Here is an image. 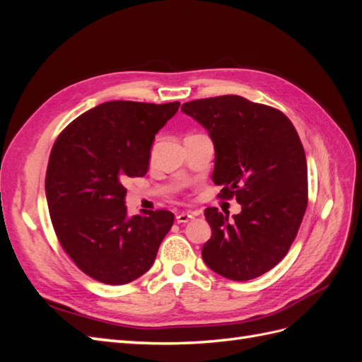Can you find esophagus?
<instances>
[{
  "instance_id": "obj_1",
  "label": "esophagus",
  "mask_w": 362,
  "mask_h": 362,
  "mask_svg": "<svg viewBox=\"0 0 362 362\" xmlns=\"http://www.w3.org/2000/svg\"><path fill=\"white\" fill-rule=\"evenodd\" d=\"M194 213H180L177 216V222L178 223H187L189 221H192V218H194Z\"/></svg>"
}]
</instances>
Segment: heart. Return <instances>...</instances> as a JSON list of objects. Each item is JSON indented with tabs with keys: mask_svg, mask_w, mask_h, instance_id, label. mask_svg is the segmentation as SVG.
<instances>
[{
	"mask_svg": "<svg viewBox=\"0 0 362 362\" xmlns=\"http://www.w3.org/2000/svg\"><path fill=\"white\" fill-rule=\"evenodd\" d=\"M156 149V145H154V148H152V151H154Z\"/></svg>",
	"mask_w": 362,
	"mask_h": 362,
	"instance_id": "1",
	"label": "heart"
}]
</instances>
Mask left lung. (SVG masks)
I'll list each match as a JSON object with an SVG mask.
<instances>
[{"label":"left lung","instance_id":"8db88e82","mask_svg":"<svg viewBox=\"0 0 362 362\" xmlns=\"http://www.w3.org/2000/svg\"><path fill=\"white\" fill-rule=\"evenodd\" d=\"M181 110L213 140L218 196L242 205L234 221L216 206L204 211L211 226V238L202 247L205 264L233 281L264 275L287 255L308 205L298 131L276 108L237 95L190 101Z\"/></svg>","mask_w":362,"mask_h":362}]
</instances>
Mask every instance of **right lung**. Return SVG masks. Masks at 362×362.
I'll use <instances>...</instances> for the list:
<instances>
[{
  "mask_svg": "<svg viewBox=\"0 0 362 362\" xmlns=\"http://www.w3.org/2000/svg\"><path fill=\"white\" fill-rule=\"evenodd\" d=\"M180 103L110 101L83 113L54 144L45 192L54 231L86 275L124 286L154 264L173 225L168 210L127 216L124 182L145 177L152 141Z\"/></svg>",
  "mask_w": 362,
  "mask_h": 362,
  "instance_id": "right-lung-1",
  "label": "right lung"
}]
</instances>
